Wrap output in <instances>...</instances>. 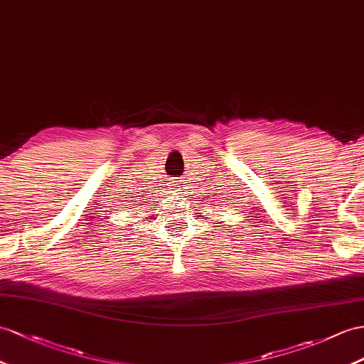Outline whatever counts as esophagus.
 <instances>
[{"mask_svg": "<svg viewBox=\"0 0 364 364\" xmlns=\"http://www.w3.org/2000/svg\"><path fill=\"white\" fill-rule=\"evenodd\" d=\"M183 181H173V190H176V191H183Z\"/></svg>", "mask_w": 364, "mask_h": 364, "instance_id": "34e87169", "label": "esophagus"}]
</instances>
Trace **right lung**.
Segmentation results:
<instances>
[{"instance_id":"add662e5","label":"right lung","mask_w":364,"mask_h":364,"mask_svg":"<svg viewBox=\"0 0 364 364\" xmlns=\"http://www.w3.org/2000/svg\"><path fill=\"white\" fill-rule=\"evenodd\" d=\"M136 203H137V200H132V202L129 203V205H131V207H134V205H136Z\"/></svg>"}]
</instances>
